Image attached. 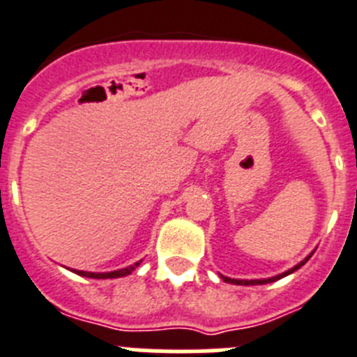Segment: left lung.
Listing matches in <instances>:
<instances>
[{
    "instance_id": "left-lung-1",
    "label": "left lung",
    "mask_w": 357,
    "mask_h": 357,
    "mask_svg": "<svg viewBox=\"0 0 357 357\" xmlns=\"http://www.w3.org/2000/svg\"><path fill=\"white\" fill-rule=\"evenodd\" d=\"M309 260V257L305 260H303V262H300L298 266H294V268H291L289 271H286V273H282V275H278V277H273V278H268V280H237V278H228V277H222L221 275V278L225 282H230V284H238V286H250V284H269V282H275V280H278V278H282V277H286V275H289V273H293V271H296V269H300L302 268L303 264H305V262H307Z\"/></svg>"
}]
</instances>
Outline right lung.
Returning a JSON list of instances; mask_svg holds the SVG:
<instances>
[{"instance_id":"right-lung-1","label":"right lung","mask_w":357,"mask_h":357,"mask_svg":"<svg viewBox=\"0 0 357 357\" xmlns=\"http://www.w3.org/2000/svg\"><path fill=\"white\" fill-rule=\"evenodd\" d=\"M136 266H140V262H136V264L129 266L126 269H119V271H111V273H88V271H75L82 277H88V278H119V277H126L129 275L131 271H135Z\"/></svg>"}]
</instances>
